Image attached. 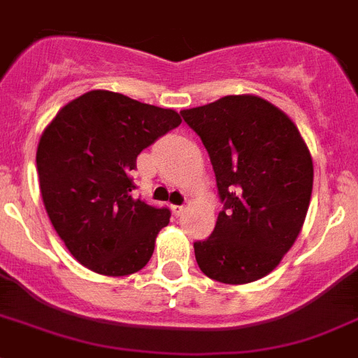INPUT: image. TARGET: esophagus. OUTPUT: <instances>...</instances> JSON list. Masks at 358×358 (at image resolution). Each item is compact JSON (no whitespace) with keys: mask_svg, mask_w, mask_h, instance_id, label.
Listing matches in <instances>:
<instances>
[{"mask_svg":"<svg viewBox=\"0 0 358 358\" xmlns=\"http://www.w3.org/2000/svg\"><path fill=\"white\" fill-rule=\"evenodd\" d=\"M171 210H173V214H175V216H182L183 210H185V207H182V205H173V207H171Z\"/></svg>","mask_w":358,"mask_h":358,"instance_id":"esophagus-1","label":"esophagus"}]
</instances>
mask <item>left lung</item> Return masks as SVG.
I'll list each match as a JSON object with an SVG mask.
<instances>
[{"label": "left lung", "instance_id": "obj_1", "mask_svg": "<svg viewBox=\"0 0 358 358\" xmlns=\"http://www.w3.org/2000/svg\"><path fill=\"white\" fill-rule=\"evenodd\" d=\"M210 157L225 209L194 243L201 272L225 285L265 278L295 243L313 187L310 149L292 119L243 93L180 111Z\"/></svg>", "mask_w": 358, "mask_h": 358}]
</instances>
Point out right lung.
Returning <instances> with one entry per match:
<instances>
[{
	"label": "right lung",
	"instance_id": "obj_1",
	"mask_svg": "<svg viewBox=\"0 0 358 358\" xmlns=\"http://www.w3.org/2000/svg\"><path fill=\"white\" fill-rule=\"evenodd\" d=\"M175 110L92 90L57 111L37 144L43 203L80 265L122 278L148 265L171 213L133 198L142 149L180 126Z\"/></svg>",
	"mask_w": 358,
	"mask_h": 358
}]
</instances>
